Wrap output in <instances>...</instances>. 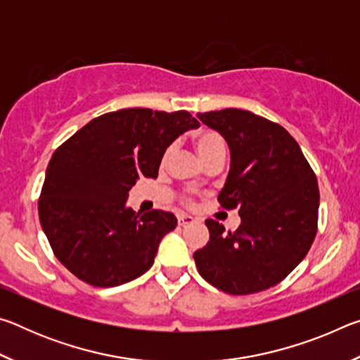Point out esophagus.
<instances>
[{"label": "esophagus", "instance_id": "34e87169", "mask_svg": "<svg viewBox=\"0 0 360 360\" xmlns=\"http://www.w3.org/2000/svg\"><path fill=\"white\" fill-rule=\"evenodd\" d=\"M195 222V219L192 216H187V214H178V224L181 227H184V225H188Z\"/></svg>", "mask_w": 360, "mask_h": 360}]
</instances>
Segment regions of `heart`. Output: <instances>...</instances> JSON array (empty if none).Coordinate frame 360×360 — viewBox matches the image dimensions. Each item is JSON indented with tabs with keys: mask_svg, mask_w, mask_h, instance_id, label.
<instances>
[{
	"mask_svg": "<svg viewBox=\"0 0 360 360\" xmlns=\"http://www.w3.org/2000/svg\"><path fill=\"white\" fill-rule=\"evenodd\" d=\"M193 146L203 163L210 162L211 158H214L217 155L227 154V143H225V139L219 135L217 131H212V130H202L195 133ZM172 152H173V146H168L162 155V163H165L168 160L169 155H172ZM186 202L188 203L191 200L186 198Z\"/></svg>",
	"mask_w": 360,
	"mask_h": 360,
	"instance_id": "1",
	"label": "heart"
}]
</instances>
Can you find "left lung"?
I'll use <instances>...</instances> for the list:
<instances>
[{"mask_svg": "<svg viewBox=\"0 0 360 360\" xmlns=\"http://www.w3.org/2000/svg\"><path fill=\"white\" fill-rule=\"evenodd\" d=\"M225 138L230 172L219 193L224 210H238L241 224L225 231L206 219L210 241L195 251L198 273L231 295L270 289L308 254L318 231L319 187L290 133L245 109L198 112Z\"/></svg>", "mask_w": 360, "mask_h": 360, "instance_id": "8db88e82", "label": "left lung"}]
</instances>
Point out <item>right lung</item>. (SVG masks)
Listing matches in <instances>:
<instances>
[{
	"label": "right lung",
	"mask_w": 360,
	"mask_h": 360,
	"mask_svg": "<svg viewBox=\"0 0 360 360\" xmlns=\"http://www.w3.org/2000/svg\"><path fill=\"white\" fill-rule=\"evenodd\" d=\"M200 122L187 111L129 108L90 120L53 152L38 211L56 257L81 281L114 288L154 264L173 212L125 208L139 176L157 178L165 149Z\"/></svg>",
	"instance_id": "add662e5"
}]
</instances>
